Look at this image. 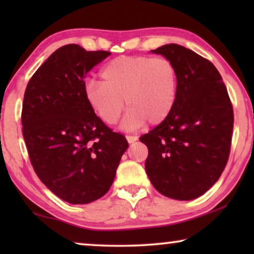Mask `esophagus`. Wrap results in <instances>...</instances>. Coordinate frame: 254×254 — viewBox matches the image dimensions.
<instances>
[{"mask_svg": "<svg viewBox=\"0 0 254 254\" xmlns=\"http://www.w3.org/2000/svg\"><path fill=\"white\" fill-rule=\"evenodd\" d=\"M126 138L128 143H134L135 141H137V136H135V135H126Z\"/></svg>", "mask_w": 254, "mask_h": 254, "instance_id": "obj_1", "label": "esophagus"}]
</instances>
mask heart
Here are the masks:
<instances>
[{
	"mask_svg": "<svg viewBox=\"0 0 254 254\" xmlns=\"http://www.w3.org/2000/svg\"><path fill=\"white\" fill-rule=\"evenodd\" d=\"M103 81L85 83L84 97L99 119L114 125L126 104L130 110L123 127L134 129L148 121L157 126L168 119L178 93V74L166 58L121 55L104 65Z\"/></svg>",
	"mask_w": 254,
	"mask_h": 254,
	"instance_id": "obj_1",
	"label": "heart"
}]
</instances>
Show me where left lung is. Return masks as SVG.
<instances>
[{"instance_id": "8db88e82", "label": "left lung", "mask_w": 254, "mask_h": 254, "mask_svg": "<svg viewBox=\"0 0 254 254\" xmlns=\"http://www.w3.org/2000/svg\"><path fill=\"white\" fill-rule=\"evenodd\" d=\"M151 52L175 64L178 93L168 119L140 137L148 147L145 171L163 195L195 199L217 182L228 163L234 128L231 100L209 60L177 44Z\"/></svg>"}]
</instances>
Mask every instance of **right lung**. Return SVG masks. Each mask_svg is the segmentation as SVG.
<instances>
[{
	"instance_id": "obj_1",
	"label": "right lung",
	"mask_w": 254,
	"mask_h": 254,
	"mask_svg": "<svg viewBox=\"0 0 254 254\" xmlns=\"http://www.w3.org/2000/svg\"><path fill=\"white\" fill-rule=\"evenodd\" d=\"M111 55L76 44L58 48L27 83L23 136L39 179L72 204L92 202L112 185L128 142L107 127L84 97V78Z\"/></svg>"
}]
</instances>
